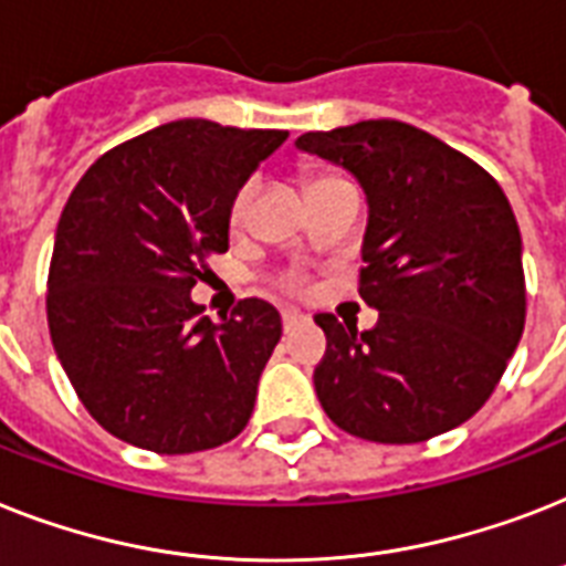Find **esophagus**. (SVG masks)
<instances>
[{"label":"esophagus","instance_id":"obj_1","mask_svg":"<svg viewBox=\"0 0 566 566\" xmlns=\"http://www.w3.org/2000/svg\"><path fill=\"white\" fill-rule=\"evenodd\" d=\"M305 323H307V319L298 314V311H282L284 331H293V328H298V325H305Z\"/></svg>","mask_w":566,"mask_h":566}]
</instances>
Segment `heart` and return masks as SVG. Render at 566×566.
Masks as SVG:
<instances>
[{
	"mask_svg": "<svg viewBox=\"0 0 566 566\" xmlns=\"http://www.w3.org/2000/svg\"><path fill=\"white\" fill-rule=\"evenodd\" d=\"M323 179H331V177H314V179H311V186H314V182H323ZM250 195H252V186H243L241 191H238L235 203H232V220H235V223L243 218V211H247V203H250Z\"/></svg>",
	"mask_w": 566,
	"mask_h": 566,
	"instance_id": "obj_1",
	"label": "heart"
}]
</instances>
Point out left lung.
I'll return each mask as SVG.
<instances>
[{
	"label": "left lung",
	"instance_id": "obj_1",
	"mask_svg": "<svg viewBox=\"0 0 566 566\" xmlns=\"http://www.w3.org/2000/svg\"><path fill=\"white\" fill-rule=\"evenodd\" d=\"M296 148L360 182V296L378 311L363 334L316 314L328 337L316 398L339 430L369 442L448 433L489 401L526 323L521 229L503 188L392 118L305 133Z\"/></svg>",
	"mask_w": 566,
	"mask_h": 566
}]
</instances>
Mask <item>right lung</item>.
Returning a JSON list of instances; mask_svg holds the SVG:
<instances>
[{
  "label": "right lung",
  "instance_id": "obj_1",
  "mask_svg": "<svg viewBox=\"0 0 566 566\" xmlns=\"http://www.w3.org/2000/svg\"><path fill=\"white\" fill-rule=\"evenodd\" d=\"M287 130L179 118L107 150L69 195L49 268V331L107 433L197 453L241 433L282 316L243 298L220 323L191 287L229 250L232 203Z\"/></svg>",
  "mask_w": 566,
  "mask_h": 566
}]
</instances>
